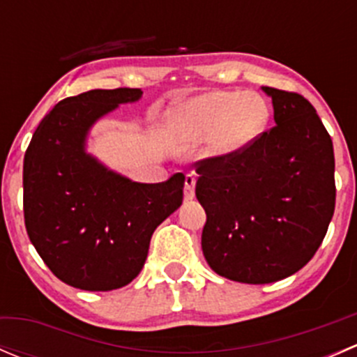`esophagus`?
Masks as SVG:
<instances>
[{
  "label": "esophagus",
  "instance_id": "1",
  "mask_svg": "<svg viewBox=\"0 0 357 357\" xmlns=\"http://www.w3.org/2000/svg\"><path fill=\"white\" fill-rule=\"evenodd\" d=\"M195 176L193 174H186L185 178V199L186 200H192L195 197Z\"/></svg>",
  "mask_w": 357,
  "mask_h": 357
}]
</instances>
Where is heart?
Wrapping results in <instances>:
<instances>
[{
    "label": "heart",
    "instance_id": "heart-1",
    "mask_svg": "<svg viewBox=\"0 0 357 357\" xmlns=\"http://www.w3.org/2000/svg\"><path fill=\"white\" fill-rule=\"evenodd\" d=\"M271 105L255 91H208L181 103L172 124L181 138H211L215 157H233L254 145L268 129Z\"/></svg>",
    "mask_w": 357,
    "mask_h": 357
}]
</instances>
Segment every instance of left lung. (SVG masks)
<instances>
[{
    "label": "left lung",
    "instance_id": "left-lung-1",
    "mask_svg": "<svg viewBox=\"0 0 357 357\" xmlns=\"http://www.w3.org/2000/svg\"><path fill=\"white\" fill-rule=\"evenodd\" d=\"M262 91L273 100L275 128L236 155L195 162L205 261L250 285L304 268L335 211L333 145L314 107L298 93Z\"/></svg>",
    "mask_w": 357,
    "mask_h": 357
}]
</instances>
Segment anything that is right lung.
<instances>
[{"instance_id": "add662e5", "label": "right lung", "mask_w": 357, "mask_h": 357, "mask_svg": "<svg viewBox=\"0 0 357 357\" xmlns=\"http://www.w3.org/2000/svg\"><path fill=\"white\" fill-rule=\"evenodd\" d=\"M142 95L138 88L91 89L62 100L25 152V229L53 275L75 289L109 291L131 283L155 228L183 202V172L136 183L86 153L91 126Z\"/></svg>"}]
</instances>
